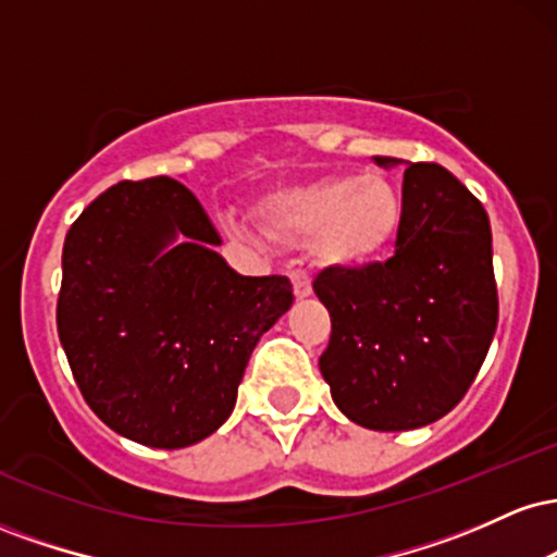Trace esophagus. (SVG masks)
I'll return each instance as SVG.
<instances>
[{
  "label": "esophagus",
  "mask_w": 557,
  "mask_h": 557,
  "mask_svg": "<svg viewBox=\"0 0 557 557\" xmlns=\"http://www.w3.org/2000/svg\"><path fill=\"white\" fill-rule=\"evenodd\" d=\"M290 280H293V293H296V298L311 296V277L304 270H290Z\"/></svg>",
  "instance_id": "34e87169"
}]
</instances>
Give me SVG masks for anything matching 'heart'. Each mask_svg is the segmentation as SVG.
<instances>
[{"label":"heart","instance_id":"obj_1","mask_svg":"<svg viewBox=\"0 0 557 557\" xmlns=\"http://www.w3.org/2000/svg\"><path fill=\"white\" fill-rule=\"evenodd\" d=\"M257 214L272 240L285 246L311 240L327 264L356 267L374 259L395 235L400 198L380 175H337L274 190L261 198Z\"/></svg>","mask_w":557,"mask_h":557}]
</instances>
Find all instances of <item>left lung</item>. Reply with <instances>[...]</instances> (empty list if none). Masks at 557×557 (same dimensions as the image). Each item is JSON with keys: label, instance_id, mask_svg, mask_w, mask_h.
I'll return each instance as SVG.
<instances>
[{"label": "left lung", "instance_id": "left-lung-1", "mask_svg": "<svg viewBox=\"0 0 557 557\" xmlns=\"http://www.w3.org/2000/svg\"><path fill=\"white\" fill-rule=\"evenodd\" d=\"M314 293L332 319L319 369L335 406L376 432L432 424L469 393L497 327L490 216L445 168L408 164L393 257L324 270Z\"/></svg>", "mask_w": 557, "mask_h": 557}]
</instances>
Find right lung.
I'll use <instances>...</instances> for the list:
<instances>
[{"mask_svg":"<svg viewBox=\"0 0 557 557\" xmlns=\"http://www.w3.org/2000/svg\"><path fill=\"white\" fill-rule=\"evenodd\" d=\"M220 243L164 175L120 181L67 230L60 343L88 408L133 443L175 450L225 424L251 350L290 309V280L243 277Z\"/></svg>","mask_w":557,"mask_h":557,"instance_id":"obj_1","label":"right lung"}]
</instances>
